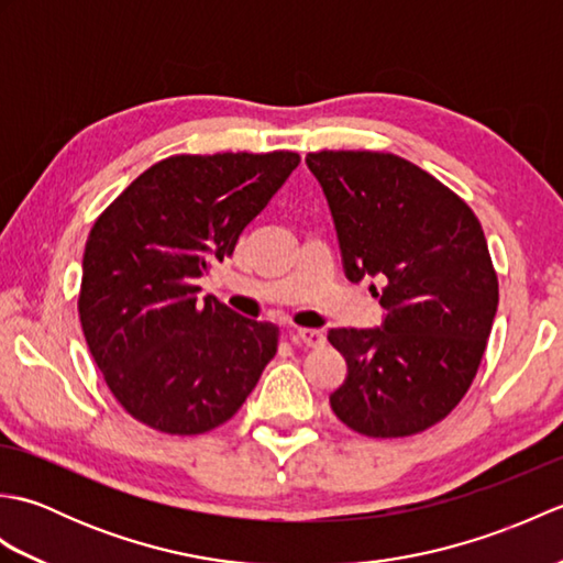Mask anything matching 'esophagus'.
<instances>
[{"instance_id":"esophagus-1","label":"esophagus","mask_w":563,"mask_h":563,"mask_svg":"<svg viewBox=\"0 0 563 563\" xmlns=\"http://www.w3.org/2000/svg\"><path fill=\"white\" fill-rule=\"evenodd\" d=\"M292 339L305 343L307 349H321V345L327 343L324 331H319V329H297V331L292 333Z\"/></svg>"}]
</instances>
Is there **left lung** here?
Here are the masks:
<instances>
[{"instance_id":"obj_1","label":"left lung","mask_w":563,"mask_h":563,"mask_svg":"<svg viewBox=\"0 0 563 563\" xmlns=\"http://www.w3.org/2000/svg\"><path fill=\"white\" fill-rule=\"evenodd\" d=\"M336 224L349 280L373 285L382 329H331L349 375L331 409L355 433L406 438L440 423L472 387L498 307L479 220L421 166L389 152L307 154Z\"/></svg>"}]
</instances>
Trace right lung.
I'll list each match as a JSON object with an SVG mask.
<instances>
[{"label":"right lung","mask_w":563,"mask_h":563,"mask_svg":"<svg viewBox=\"0 0 563 563\" xmlns=\"http://www.w3.org/2000/svg\"><path fill=\"white\" fill-rule=\"evenodd\" d=\"M300 154H174L142 172L97 222L81 261L79 321L115 401L154 430L200 435L242 409L275 351L271 321L200 300Z\"/></svg>","instance_id":"add662e5"}]
</instances>
